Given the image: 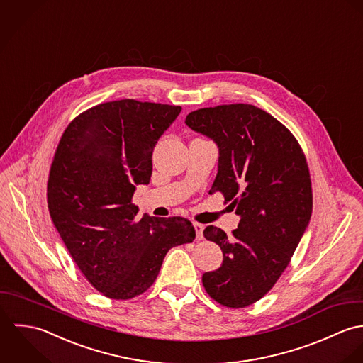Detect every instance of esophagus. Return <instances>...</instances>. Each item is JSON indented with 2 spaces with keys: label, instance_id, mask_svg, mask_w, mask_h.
Returning <instances> with one entry per match:
<instances>
[{
  "label": "esophagus",
  "instance_id": "esophagus-1",
  "mask_svg": "<svg viewBox=\"0 0 363 363\" xmlns=\"http://www.w3.org/2000/svg\"><path fill=\"white\" fill-rule=\"evenodd\" d=\"M194 228H195V233H196V240H202L203 238V224L194 223Z\"/></svg>",
  "mask_w": 363,
  "mask_h": 363
}]
</instances>
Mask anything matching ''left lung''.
Listing matches in <instances>:
<instances>
[{
	"label": "left lung",
	"mask_w": 363,
	"mask_h": 363,
	"mask_svg": "<svg viewBox=\"0 0 363 363\" xmlns=\"http://www.w3.org/2000/svg\"><path fill=\"white\" fill-rule=\"evenodd\" d=\"M185 123L218 145L211 192H221L240 216L231 237L215 225L203 230L223 251L220 268L203 274V286L223 306H250L272 289L310 223L306 157L289 130L254 105L198 109Z\"/></svg>",
	"instance_id": "obj_1"
}]
</instances>
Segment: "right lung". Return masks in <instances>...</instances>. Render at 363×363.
Returning a JSON list of instances; mask_svg holds the SVG:
<instances>
[{"label":"right lung","mask_w":363,"mask_h":363,"mask_svg":"<svg viewBox=\"0 0 363 363\" xmlns=\"http://www.w3.org/2000/svg\"><path fill=\"white\" fill-rule=\"evenodd\" d=\"M181 106L121 99L78 115L57 145L48 182L50 218L74 262L106 297L148 289L169 248L191 242L184 218H138V185L150 182L151 155Z\"/></svg>","instance_id":"add662e5"}]
</instances>
